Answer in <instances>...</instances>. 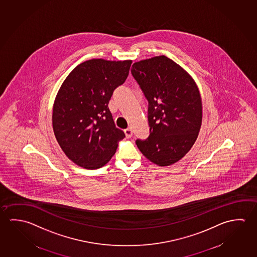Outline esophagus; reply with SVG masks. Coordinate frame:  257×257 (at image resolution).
<instances>
[{
	"label": "esophagus",
	"mask_w": 257,
	"mask_h": 257,
	"mask_svg": "<svg viewBox=\"0 0 257 257\" xmlns=\"http://www.w3.org/2000/svg\"><path fill=\"white\" fill-rule=\"evenodd\" d=\"M124 134L126 135L127 138H131L133 136V131H132L131 128H127V129L124 130Z\"/></svg>",
	"instance_id": "esophagus-1"
}]
</instances>
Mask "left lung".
Segmentation results:
<instances>
[{"label":"left lung","mask_w":257,"mask_h":257,"mask_svg":"<svg viewBox=\"0 0 257 257\" xmlns=\"http://www.w3.org/2000/svg\"><path fill=\"white\" fill-rule=\"evenodd\" d=\"M132 74L149 102L150 135L136 140L148 160L160 167L181 160L197 139L202 125V98L189 73L165 55L142 60Z\"/></svg>","instance_id":"8db88e82"}]
</instances>
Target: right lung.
<instances>
[{"label": "right lung", "instance_id": "1", "mask_svg": "<svg viewBox=\"0 0 257 257\" xmlns=\"http://www.w3.org/2000/svg\"><path fill=\"white\" fill-rule=\"evenodd\" d=\"M132 60L91 59L76 66L55 97L53 129L72 162L87 169L105 166L125 137L108 108L114 89L129 74Z\"/></svg>", "mask_w": 257, "mask_h": 257}]
</instances>
